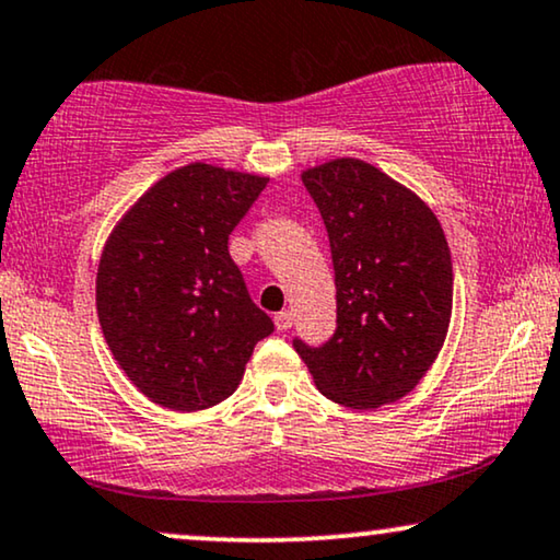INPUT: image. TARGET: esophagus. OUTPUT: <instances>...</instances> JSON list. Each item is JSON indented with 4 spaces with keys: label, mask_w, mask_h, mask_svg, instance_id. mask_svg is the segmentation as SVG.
Returning a JSON list of instances; mask_svg holds the SVG:
<instances>
[{
    "label": "esophagus",
    "mask_w": 560,
    "mask_h": 560,
    "mask_svg": "<svg viewBox=\"0 0 560 560\" xmlns=\"http://www.w3.org/2000/svg\"><path fill=\"white\" fill-rule=\"evenodd\" d=\"M275 326H278V331H285L293 326V314L290 311H280V314H275Z\"/></svg>",
    "instance_id": "34e87169"
}]
</instances>
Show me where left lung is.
<instances>
[{"mask_svg":"<svg viewBox=\"0 0 560 560\" xmlns=\"http://www.w3.org/2000/svg\"><path fill=\"white\" fill-rule=\"evenodd\" d=\"M329 234L337 329L293 339L316 388L350 409L398 401L442 350L453 314V259L438 215L360 159L303 172Z\"/></svg>","mask_w":560,"mask_h":560,"instance_id":"obj_1","label":"left lung"}]
</instances>
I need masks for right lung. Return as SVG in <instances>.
I'll use <instances>...</instances> for the list:
<instances>
[{"label": "right lung", "mask_w": 560, "mask_h": 560, "mask_svg": "<svg viewBox=\"0 0 560 560\" xmlns=\"http://www.w3.org/2000/svg\"><path fill=\"white\" fill-rule=\"evenodd\" d=\"M267 177L187 164L151 187L107 238L97 316L118 365L174 411L221 404L254 345L275 331L254 306L229 236Z\"/></svg>", "instance_id": "1"}]
</instances>
